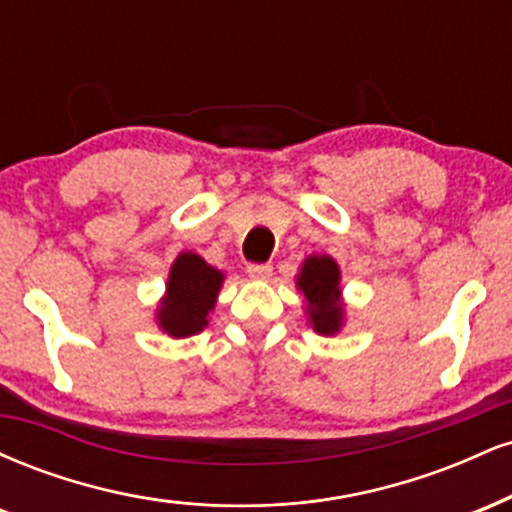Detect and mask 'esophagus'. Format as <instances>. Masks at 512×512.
<instances>
[{
    "label": "esophagus",
    "mask_w": 512,
    "mask_h": 512,
    "mask_svg": "<svg viewBox=\"0 0 512 512\" xmlns=\"http://www.w3.org/2000/svg\"><path fill=\"white\" fill-rule=\"evenodd\" d=\"M248 274L252 276V279H269V276H272V264L252 262V264H248Z\"/></svg>",
    "instance_id": "obj_1"
}]
</instances>
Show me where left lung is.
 I'll use <instances>...</instances> for the list:
<instances>
[{"label": "left lung", "instance_id": "left-lung-1", "mask_svg": "<svg viewBox=\"0 0 512 512\" xmlns=\"http://www.w3.org/2000/svg\"><path fill=\"white\" fill-rule=\"evenodd\" d=\"M298 289L308 298L310 325L320 334H334L342 327L339 308V267L332 257H308L303 262Z\"/></svg>", "mask_w": 512, "mask_h": 512}]
</instances>
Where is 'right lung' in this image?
<instances>
[{"instance_id": "right-lung-1", "label": "right lung", "mask_w": 512, "mask_h": 512, "mask_svg": "<svg viewBox=\"0 0 512 512\" xmlns=\"http://www.w3.org/2000/svg\"><path fill=\"white\" fill-rule=\"evenodd\" d=\"M223 274L195 252H182L170 267L168 296L158 322L170 337H190L207 327V315L219 296Z\"/></svg>"}]
</instances>
